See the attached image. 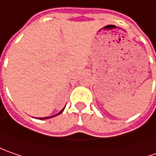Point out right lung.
Wrapping results in <instances>:
<instances>
[{
	"label": "right lung",
	"instance_id": "obj_1",
	"mask_svg": "<svg viewBox=\"0 0 156 156\" xmlns=\"http://www.w3.org/2000/svg\"><path fill=\"white\" fill-rule=\"evenodd\" d=\"M65 110V108H64V109H63V110H62L61 111H59V112H58V114H56V115H51V116H46V117H40L39 119H40V120H44V119H49V118H51V117H53V116H56V115H59V114H61L62 112H63V110Z\"/></svg>",
	"mask_w": 156,
	"mask_h": 156
}]
</instances>
